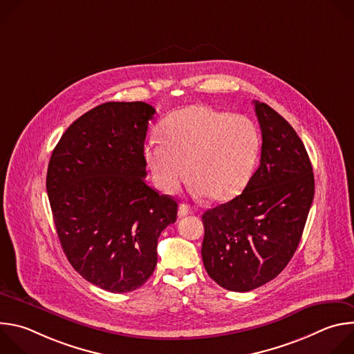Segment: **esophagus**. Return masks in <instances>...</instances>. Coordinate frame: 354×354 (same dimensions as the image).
Listing matches in <instances>:
<instances>
[{"mask_svg":"<svg viewBox=\"0 0 354 354\" xmlns=\"http://www.w3.org/2000/svg\"><path fill=\"white\" fill-rule=\"evenodd\" d=\"M193 213V210L190 209V206L189 205H185V203H182L180 206H179V210H178V216L182 218V217H185V216H187V214H192Z\"/></svg>","mask_w":354,"mask_h":354,"instance_id":"34e87169","label":"esophagus"}]
</instances>
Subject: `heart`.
<instances>
[{"label":"heart","mask_w":354,"mask_h":354,"mask_svg":"<svg viewBox=\"0 0 354 354\" xmlns=\"http://www.w3.org/2000/svg\"><path fill=\"white\" fill-rule=\"evenodd\" d=\"M160 138H149L144 147L157 187L172 193L187 172L193 192L214 201L230 200L246 186L261 151L254 120L206 105H189L169 115Z\"/></svg>","instance_id":"obj_1"}]
</instances>
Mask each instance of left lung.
<instances>
[{"label": "left lung", "mask_w": 354, "mask_h": 354, "mask_svg": "<svg viewBox=\"0 0 354 354\" xmlns=\"http://www.w3.org/2000/svg\"><path fill=\"white\" fill-rule=\"evenodd\" d=\"M262 131L261 165L243 192L201 220V258L209 276L230 291H250L290 262L313 205L315 182L307 149L290 123L254 100Z\"/></svg>", "instance_id": "8db88e82"}]
</instances>
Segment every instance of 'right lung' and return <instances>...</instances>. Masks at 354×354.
<instances>
[{
    "mask_svg": "<svg viewBox=\"0 0 354 354\" xmlns=\"http://www.w3.org/2000/svg\"><path fill=\"white\" fill-rule=\"evenodd\" d=\"M145 102H106L78 118L50 158L46 189L71 266L111 292L141 287L157 266L161 232L178 203L149 187L144 160Z\"/></svg>",
    "mask_w": 354,
    "mask_h": 354,
    "instance_id": "obj_1",
    "label": "right lung"
}]
</instances>
